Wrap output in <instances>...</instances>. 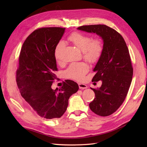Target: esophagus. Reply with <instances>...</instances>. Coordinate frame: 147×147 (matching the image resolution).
I'll return each instance as SVG.
<instances>
[{"label":"esophagus","instance_id":"obj_1","mask_svg":"<svg viewBox=\"0 0 147 147\" xmlns=\"http://www.w3.org/2000/svg\"><path fill=\"white\" fill-rule=\"evenodd\" d=\"M78 86L80 89H82V90H84V89H86L88 88L86 84H84L83 83H78Z\"/></svg>","mask_w":147,"mask_h":147}]
</instances>
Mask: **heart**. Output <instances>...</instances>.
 Segmentation results:
<instances>
[{
	"label": "heart",
	"mask_w": 147,
	"mask_h": 147,
	"mask_svg": "<svg viewBox=\"0 0 147 147\" xmlns=\"http://www.w3.org/2000/svg\"><path fill=\"white\" fill-rule=\"evenodd\" d=\"M68 40L83 51V58L88 63L93 64L99 61L103 52V43L99 38L92 40L90 35L80 32H73L69 37ZM64 48V43L60 42L56 45L55 51L56 59L59 62L61 54ZM89 67L85 63H74L71 64L64 72L65 76L77 81H81L88 72Z\"/></svg>",
	"instance_id": "heart-1"
}]
</instances>
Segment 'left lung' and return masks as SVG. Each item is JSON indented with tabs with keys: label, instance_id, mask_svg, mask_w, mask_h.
<instances>
[{
	"label": "left lung",
	"instance_id": "1",
	"mask_svg": "<svg viewBox=\"0 0 147 147\" xmlns=\"http://www.w3.org/2000/svg\"><path fill=\"white\" fill-rule=\"evenodd\" d=\"M77 29L96 34L103 40V52L93 69L96 74L92 80L102 83L99 88H91L95 98L89 106L96 115L109 116L123 104L132 82L133 68L127 47L121 35L106 25L82 26Z\"/></svg>",
	"mask_w": 147,
	"mask_h": 147
}]
</instances>
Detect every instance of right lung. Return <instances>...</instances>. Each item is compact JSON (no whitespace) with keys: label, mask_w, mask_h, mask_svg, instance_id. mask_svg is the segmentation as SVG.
Masks as SVG:
<instances>
[{"label":"right lung","mask_w":147,"mask_h":147,"mask_svg":"<svg viewBox=\"0 0 147 147\" xmlns=\"http://www.w3.org/2000/svg\"><path fill=\"white\" fill-rule=\"evenodd\" d=\"M65 28H43L34 30L26 39L19 57L16 83L20 92L37 114L43 118H60L69 99L79 87L67 80L59 91L51 88L57 71L55 51Z\"/></svg>","instance_id":"1"}]
</instances>
